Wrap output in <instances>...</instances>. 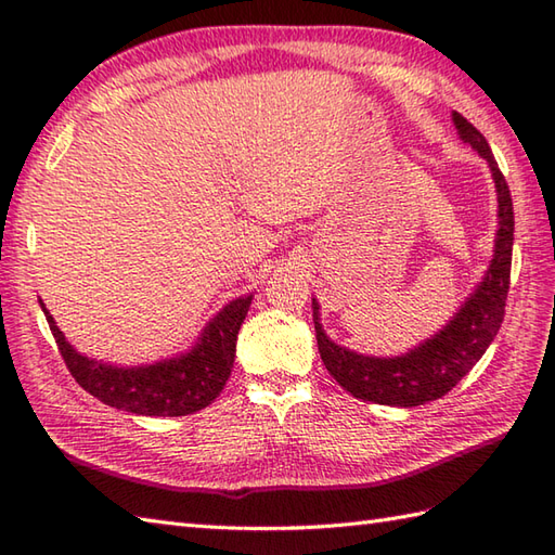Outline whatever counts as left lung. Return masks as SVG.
<instances>
[{"label": "left lung", "instance_id": "obj_1", "mask_svg": "<svg viewBox=\"0 0 555 555\" xmlns=\"http://www.w3.org/2000/svg\"><path fill=\"white\" fill-rule=\"evenodd\" d=\"M459 139L468 143L488 159L496 202H499V231L494 240V256L480 285L456 310L444 327L398 358L360 356L334 344L320 324V306L313 299V322L320 358L324 367L346 388L350 396L390 404V408H416L430 400L442 398L452 390L462 376L476 364L504 322L506 294L511 285V254H513V202L504 173L499 171L496 159L482 133L466 117L452 113Z\"/></svg>", "mask_w": 555, "mask_h": 555}]
</instances>
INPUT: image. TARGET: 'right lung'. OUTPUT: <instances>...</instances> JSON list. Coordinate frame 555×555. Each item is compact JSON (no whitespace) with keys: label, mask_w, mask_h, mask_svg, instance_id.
<instances>
[{"label":"right lung","mask_w":555,"mask_h":555,"mask_svg":"<svg viewBox=\"0 0 555 555\" xmlns=\"http://www.w3.org/2000/svg\"><path fill=\"white\" fill-rule=\"evenodd\" d=\"M251 296L254 294L240 296L223 306L202 330L197 344L188 353L155 364H141V367H113V364L77 353L65 341L44 304H42L49 330L67 370L87 393L131 414L185 416L205 410L223 390L233 370L237 332L247 318Z\"/></svg>","instance_id":"obj_1"}]
</instances>
